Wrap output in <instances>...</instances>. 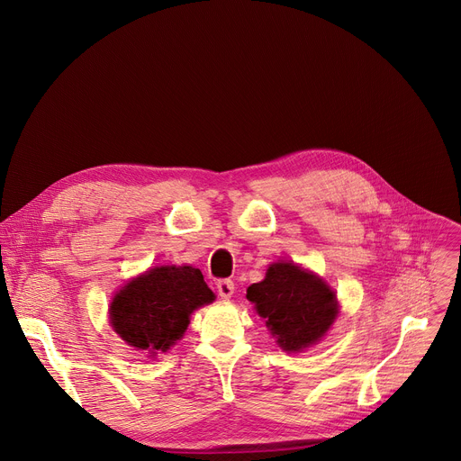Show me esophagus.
I'll return each mask as SVG.
<instances>
[{
  "label": "esophagus",
  "instance_id": "esophagus-1",
  "mask_svg": "<svg viewBox=\"0 0 461 461\" xmlns=\"http://www.w3.org/2000/svg\"><path fill=\"white\" fill-rule=\"evenodd\" d=\"M217 293L221 298H230L234 294V281L230 279H219L217 281Z\"/></svg>",
  "mask_w": 461,
  "mask_h": 461
}]
</instances>
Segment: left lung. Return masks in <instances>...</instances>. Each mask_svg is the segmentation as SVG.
Returning a JSON list of instances; mask_svg holds the SVG:
<instances>
[{
  "mask_svg": "<svg viewBox=\"0 0 461 461\" xmlns=\"http://www.w3.org/2000/svg\"><path fill=\"white\" fill-rule=\"evenodd\" d=\"M248 300L283 350H302L319 341L338 315L334 291L293 262H276L260 283L248 287Z\"/></svg>",
  "mask_w": 461,
  "mask_h": 461,
  "instance_id": "8db88e82",
  "label": "left lung"
}]
</instances>
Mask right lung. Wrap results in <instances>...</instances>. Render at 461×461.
Masks as SVG:
<instances>
[{
  "label": "right lung",
  "mask_w": 461,
  "mask_h": 461,
  "mask_svg": "<svg viewBox=\"0 0 461 461\" xmlns=\"http://www.w3.org/2000/svg\"><path fill=\"white\" fill-rule=\"evenodd\" d=\"M213 298L199 268H151L114 296L111 322L125 343L158 355L184 336L189 315Z\"/></svg>",
  "instance_id": "1"
}]
</instances>
